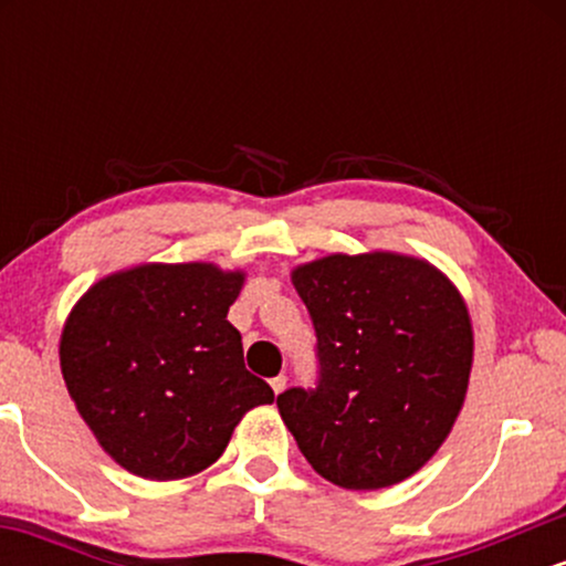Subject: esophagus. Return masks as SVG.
I'll return each instance as SVG.
<instances>
[{
  "label": "esophagus",
  "instance_id": "obj_1",
  "mask_svg": "<svg viewBox=\"0 0 566 566\" xmlns=\"http://www.w3.org/2000/svg\"><path fill=\"white\" fill-rule=\"evenodd\" d=\"M271 388H274V394L279 396L287 388V378H284V375H276V378H271Z\"/></svg>",
  "mask_w": 566,
  "mask_h": 566
}]
</instances>
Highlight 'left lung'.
I'll use <instances>...</instances> for the list:
<instances>
[{
  "label": "left lung",
  "mask_w": 566,
  "mask_h": 566,
  "mask_svg": "<svg viewBox=\"0 0 566 566\" xmlns=\"http://www.w3.org/2000/svg\"><path fill=\"white\" fill-rule=\"evenodd\" d=\"M316 329V388L276 396L319 476L382 490L420 471L469 391L473 329L454 284L396 252L327 255L292 271Z\"/></svg>",
  "instance_id": "1"
}]
</instances>
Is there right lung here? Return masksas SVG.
I'll use <instances>...</instances> for the list:
<instances>
[{"mask_svg": "<svg viewBox=\"0 0 566 566\" xmlns=\"http://www.w3.org/2000/svg\"><path fill=\"white\" fill-rule=\"evenodd\" d=\"M242 284V271L212 263H143L74 305L63 380L122 469L157 482L193 476L223 454L244 412L274 401L226 319Z\"/></svg>", "mask_w": 566, "mask_h": 566, "instance_id": "right-lung-1", "label": "right lung"}]
</instances>
